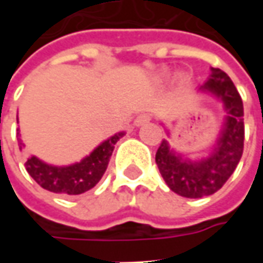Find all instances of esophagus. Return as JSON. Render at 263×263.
I'll return each instance as SVG.
<instances>
[{"mask_svg":"<svg viewBox=\"0 0 263 263\" xmlns=\"http://www.w3.org/2000/svg\"><path fill=\"white\" fill-rule=\"evenodd\" d=\"M149 121H151V115L143 112V114L138 115L137 118H135V121H134V124H135L137 126H141V125H145V124H148Z\"/></svg>","mask_w":263,"mask_h":263,"instance_id":"obj_1","label":"esophagus"}]
</instances>
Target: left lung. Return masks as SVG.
<instances>
[{"mask_svg":"<svg viewBox=\"0 0 263 263\" xmlns=\"http://www.w3.org/2000/svg\"><path fill=\"white\" fill-rule=\"evenodd\" d=\"M200 90L224 104L226 120L213 152L200 160L183 158L163 139L156 152V165L172 192L187 198L211 196L230 179L243 152V105L232 80L221 69H211V76Z\"/></svg>","mask_w":263,"mask_h":263,"instance_id":"left-lung-1","label":"left lung"}]
</instances>
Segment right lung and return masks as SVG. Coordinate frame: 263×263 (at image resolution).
Here are the masks:
<instances>
[{"label":"right lung","mask_w":263,"mask_h":263,"mask_svg":"<svg viewBox=\"0 0 263 263\" xmlns=\"http://www.w3.org/2000/svg\"><path fill=\"white\" fill-rule=\"evenodd\" d=\"M16 121H18V117H16ZM18 137H20V132H18ZM122 137H124V132L115 134L107 141L100 143L84 159L69 166L48 165L36 156H31L25 162L26 172L41 187L46 189L49 192L70 194V196L84 193L101 180L104 172L107 171L115 143ZM18 145H20V149L24 148L21 138H18Z\"/></svg>","instance_id":"add662e5"}]
</instances>
